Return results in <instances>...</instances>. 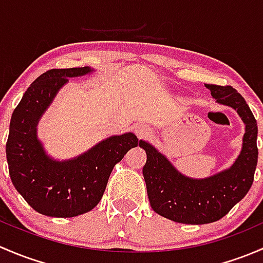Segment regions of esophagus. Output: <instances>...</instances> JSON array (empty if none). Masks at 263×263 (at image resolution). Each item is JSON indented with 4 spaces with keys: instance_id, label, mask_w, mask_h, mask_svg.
<instances>
[{
    "instance_id": "obj_1",
    "label": "esophagus",
    "mask_w": 263,
    "mask_h": 263,
    "mask_svg": "<svg viewBox=\"0 0 263 263\" xmlns=\"http://www.w3.org/2000/svg\"><path fill=\"white\" fill-rule=\"evenodd\" d=\"M149 133V128H147L145 125H137L135 126V134L138 137H145V135Z\"/></svg>"
}]
</instances>
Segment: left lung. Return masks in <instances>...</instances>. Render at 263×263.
<instances>
[{"label": "left lung", "instance_id": "8db88e82", "mask_svg": "<svg viewBox=\"0 0 263 263\" xmlns=\"http://www.w3.org/2000/svg\"><path fill=\"white\" fill-rule=\"evenodd\" d=\"M205 87L218 104L234 109L246 124L242 151L228 170L206 178L187 177L149 143H139L147 153L143 176L152 209L176 223L208 224L221 219L247 195L256 171L258 130L250 106L232 86Z\"/></svg>", "mask_w": 263, "mask_h": 263}]
</instances>
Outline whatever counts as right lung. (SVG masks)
Instances as JSON below:
<instances>
[{"label": "right lung", "mask_w": 263, "mask_h": 263, "mask_svg": "<svg viewBox=\"0 0 263 263\" xmlns=\"http://www.w3.org/2000/svg\"><path fill=\"white\" fill-rule=\"evenodd\" d=\"M93 72L90 67L50 69L25 91L10 121L6 157L11 181L35 212L72 218L93 209L101 200L114 166L138 140L133 133L112 135L81 156L55 161L36 137L40 118L69 77Z\"/></svg>", "instance_id": "1"}]
</instances>
